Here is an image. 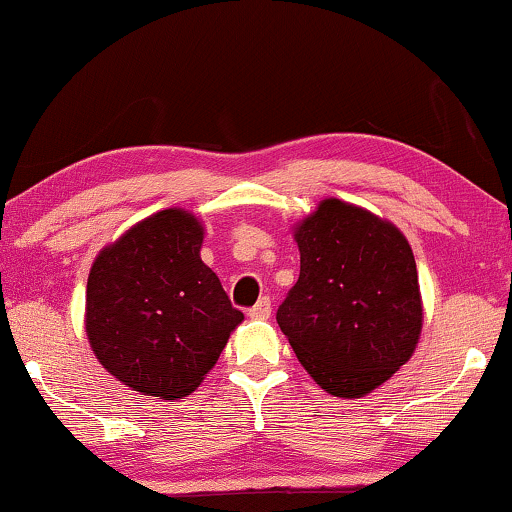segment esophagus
Instances as JSON below:
<instances>
[{"instance_id":"1","label":"esophagus","mask_w":512,"mask_h":512,"mask_svg":"<svg viewBox=\"0 0 512 512\" xmlns=\"http://www.w3.org/2000/svg\"><path fill=\"white\" fill-rule=\"evenodd\" d=\"M248 315H250V318H253V320H266V318H269V315H271V299H269V297L259 299L257 304H255L253 308H250Z\"/></svg>"}]
</instances>
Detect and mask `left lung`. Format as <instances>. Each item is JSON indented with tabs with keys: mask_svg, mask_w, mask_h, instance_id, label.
I'll return each mask as SVG.
<instances>
[{
	"mask_svg": "<svg viewBox=\"0 0 512 512\" xmlns=\"http://www.w3.org/2000/svg\"><path fill=\"white\" fill-rule=\"evenodd\" d=\"M299 280L276 320L322 390L357 399L415 352L422 297L413 250L392 222L341 199L294 227Z\"/></svg>",
	"mask_w": 512,
	"mask_h": 512,
	"instance_id": "left-lung-1",
	"label": "left lung"
}]
</instances>
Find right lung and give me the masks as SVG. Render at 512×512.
<instances>
[{"label": "right lung", "instance_id": "obj_1", "mask_svg": "<svg viewBox=\"0 0 512 512\" xmlns=\"http://www.w3.org/2000/svg\"><path fill=\"white\" fill-rule=\"evenodd\" d=\"M204 227L185 208L136 222L92 262L85 331L113 378L146 397L192 394L241 325L201 262Z\"/></svg>", "mask_w": 512, "mask_h": 512}]
</instances>
